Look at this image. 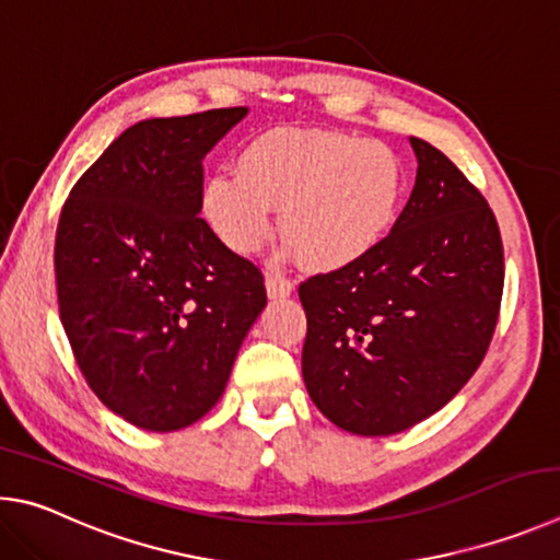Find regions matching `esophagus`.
I'll return each instance as SVG.
<instances>
[{
  "instance_id": "34e87169",
  "label": "esophagus",
  "mask_w": 560,
  "mask_h": 560,
  "mask_svg": "<svg viewBox=\"0 0 560 560\" xmlns=\"http://www.w3.org/2000/svg\"><path fill=\"white\" fill-rule=\"evenodd\" d=\"M265 290H268L270 300L288 298L292 292V282L282 272H268V278H265Z\"/></svg>"
}]
</instances>
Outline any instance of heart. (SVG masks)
Here are the masks:
<instances>
[{
  "label": "heart",
  "instance_id": "heart-1",
  "mask_svg": "<svg viewBox=\"0 0 560 560\" xmlns=\"http://www.w3.org/2000/svg\"><path fill=\"white\" fill-rule=\"evenodd\" d=\"M233 172L201 186V213L225 248L250 255L272 211L300 260L339 270L374 253L394 229L408 172L394 147L339 130L278 127L243 147Z\"/></svg>",
  "mask_w": 560,
  "mask_h": 560
}]
</instances>
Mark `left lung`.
<instances>
[{
  "label": "left lung",
  "mask_w": 560,
  "mask_h": 560,
  "mask_svg": "<svg viewBox=\"0 0 560 560\" xmlns=\"http://www.w3.org/2000/svg\"><path fill=\"white\" fill-rule=\"evenodd\" d=\"M410 147L416 186L386 241L300 285L307 394L354 435L400 433L453 400L502 302L504 248L485 196L433 144Z\"/></svg>",
  "instance_id": "8db88e82"
}]
</instances>
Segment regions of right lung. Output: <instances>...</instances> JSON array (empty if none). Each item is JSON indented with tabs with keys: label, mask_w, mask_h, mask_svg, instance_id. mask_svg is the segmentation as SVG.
<instances>
[{
	"label": "right lung",
	"mask_w": 560,
	"mask_h": 560,
	"mask_svg": "<svg viewBox=\"0 0 560 560\" xmlns=\"http://www.w3.org/2000/svg\"><path fill=\"white\" fill-rule=\"evenodd\" d=\"M245 115L221 107L127 127L58 219V312L75 364L115 416L152 433L209 413L268 305L260 270L199 215L203 156Z\"/></svg>",
	"instance_id": "right-lung-1"
}]
</instances>
